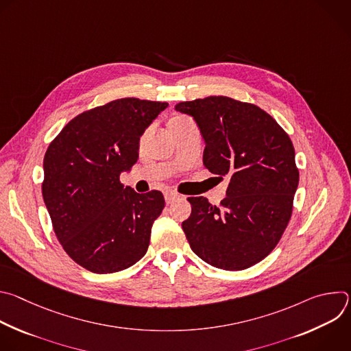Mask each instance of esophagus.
<instances>
[{"label": "esophagus", "instance_id": "34e87169", "mask_svg": "<svg viewBox=\"0 0 351 351\" xmlns=\"http://www.w3.org/2000/svg\"><path fill=\"white\" fill-rule=\"evenodd\" d=\"M179 197H180V195H179L176 191L169 190V191L165 193V202H167L168 204H172L173 202H176V199H179Z\"/></svg>", "mask_w": 351, "mask_h": 351}]
</instances>
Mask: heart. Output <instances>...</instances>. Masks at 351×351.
Segmentation results:
<instances>
[{
	"label": "heart",
	"mask_w": 351,
	"mask_h": 351,
	"mask_svg": "<svg viewBox=\"0 0 351 351\" xmlns=\"http://www.w3.org/2000/svg\"><path fill=\"white\" fill-rule=\"evenodd\" d=\"M187 118H183V117H176L173 119H171V122H180V121H186Z\"/></svg>",
	"instance_id": "b5f03b06"
}]
</instances>
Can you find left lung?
Returning <instances> with one entry per match:
<instances>
[{
	"label": "left lung",
	"instance_id": "obj_1",
	"mask_svg": "<svg viewBox=\"0 0 351 351\" xmlns=\"http://www.w3.org/2000/svg\"><path fill=\"white\" fill-rule=\"evenodd\" d=\"M206 140L204 165L230 182L221 206L189 197L182 223L193 252L207 264L241 271L264 260L279 243L298 186L289 134L260 107L225 95L183 101Z\"/></svg>",
	"mask_w": 351,
	"mask_h": 351
}]
</instances>
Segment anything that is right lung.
Instances as JSON below:
<instances>
[{
    "label": "right lung",
    "mask_w": 351,
    "mask_h": 351,
    "mask_svg": "<svg viewBox=\"0 0 351 351\" xmlns=\"http://www.w3.org/2000/svg\"><path fill=\"white\" fill-rule=\"evenodd\" d=\"M168 103L134 97L69 121L44 156L43 198L66 254L94 274H112L145 253L165 199L123 187L119 176L138 158V141Z\"/></svg>",
    "instance_id": "right-lung-1"
}]
</instances>
